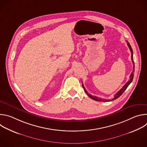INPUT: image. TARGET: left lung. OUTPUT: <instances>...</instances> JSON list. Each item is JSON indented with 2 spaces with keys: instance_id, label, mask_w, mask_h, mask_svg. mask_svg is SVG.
I'll use <instances>...</instances> for the list:
<instances>
[{
  "instance_id": "obj_1",
  "label": "left lung",
  "mask_w": 147,
  "mask_h": 147,
  "mask_svg": "<svg viewBox=\"0 0 147 147\" xmlns=\"http://www.w3.org/2000/svg\"><path fill=\"white\" fill-rule=\"evenodd\" d=\"M127 45H128V47H129V49H130V51H131V60H132L133 64V72L131 73V74H130V80H129V81H127V82L126 84H125L121 88V89L120 90H119V91L115 95L114 98H113L112 100L106 99H103V98H99V97L96 96H92V95L89 94L88 93V92L87 91V90H86L85 87H84V85H83V84H82V88H83L84 90V91H85V92L87 94V95H88L89 97H90L91 99H94V100H96V101H101V102H109V101H111V100H114V99H116L118 98L121 95V94L124 92V91H125V90L127 89V88L128 87V86L130 84V83L132 82L133 79V77H134V67H135L134 62V60H133V49H132V48H131V45H130V44L127 41Z\"/></svg>"
}]
</instances>
